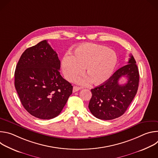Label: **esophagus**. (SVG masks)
I'll return each instance as SVG.
<instances>
[{"instance_id":"obj_1","label":"esophagus","mask_w":158,"mask_h":158,"mask_svg":"<svg viewBox=\"0 0 158 158\" xmlns=\"http://www.w3.org/2000/svg\"><path fill=\"white\" fill-rule=\"evenodd\" d=\"M80 89H81V87H77V86H74V87H73V93L77 92V91H79Z\"/></svg>"}]
</instances>
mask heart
<instances>
[{
    "mask_svg": "<svg viewBox=\"0 0 158 158\" xmlns=\"http://www.w3.org/2000/svg\"><path fill=\"white\" fill-rule=\"evenodd\" d=\"M117 62L118 57L114 51L101 45L85 44L76 49L74 56L65 55L61 65L64 77L68 81L73 80L85 68L88 77L78 78L76 81L85 84L91 81L94 85H100L111 76Z\"/></svg>",
    "mask_w": 158,
    "mask_h": 158,
    "instance_id": "heart-1",
    "label": "heart"
}]
</instances>
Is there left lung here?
<instances>
[{
  "instance_id": "obj_1",
  "label": "left lung",
  "mask_w": 158,
  "mask_h": 158,
  "mask_svg": "<svg viewBox=\"0 0 158 158\" xmlns=\"http://www.w3.org/2000/svg\"><path fill=\"white\" fill-rule=\"evenodd\" d=\"M128 64L121 67L102 84L91 89L89 109L93 115L102 120H111L122 116L136 96L139 74L134 57L130 55ZM123 76L128 77L124 85L118 84Z\"/></svg>"
}]
</instances>
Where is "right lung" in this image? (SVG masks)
I'll return each instance as SVG.
<instances>
[{"label": "right lung", "instance_id": "add662e5", "mask_svg": "<svg viewBox=\"0 0 158 158\" xmlns=\"http://www.w3.org/2000/svg\"><path fill=\"white\" fill-rule=\"evenodd\" d=\"M60 62L46 40L27 48L15 71L20 101L32 116L41 119L57 116L73 93V85L60 74Z\"/></svg>", "mask_w": 158, "mask_h": 158}]
</instances>
